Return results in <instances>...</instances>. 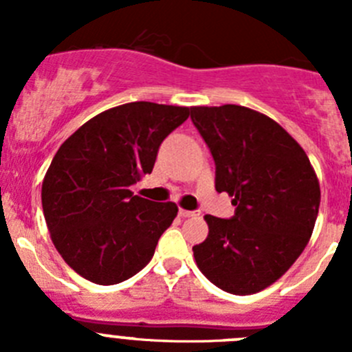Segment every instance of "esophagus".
<instances>
[{"instance_id":"34e87169","label":"esophagus","mask_w":352,"mask_h":352,"mask_svg":"<svg viewBox=\"0 0 352 352\" xmlns=\"http://www.w3.org/2000/svg\"><path fill=\"white\" fill-rule=\"evenodd\" d=\"M199 211H188V210H179V217H182V219H190V217H199Z\"/></svg>"}]
</instances>
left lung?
Segmentation results:
<instances>
[{
	"instance_id": "1",
	"label": "left lung",
	"mask_w": 352,
	"mask_h": 352,
	"mask_svg": "<svg viewBox=\"0 0 352 352\" xmlns=\"http://www.w3.org/2000/svg\"><path fill=\"white\" fill-rule=\"evenodd\" d=\"M211 149L217 192L232 197V219L206 214L197 268L222 291L247 296L275 284L301 256L317 220L321 186L300 144L266 114L226 104L192 107Z\"/></svg>"
}]
</instances>
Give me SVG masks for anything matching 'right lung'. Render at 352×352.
Returning a JSON list of instances; mask_svg holds the SVG:
<instances>
[{"mask_svg":"<svg viewBox=\"0 0 352 352\" xmlns=\"http://www.w3.org/2000/svg\"><path fill=\"white\" fill-rule=\"evenodd\" d=\"M190 107L130 102L96 114L72 133L42 183L51 239L82 278L113 285L141 272L178 214L130 186L153 170L162 141Z\"/></svg>","mask_w":352,"mask_h":352,"instance_id":"1","label":"right lung"}]
</instances>
